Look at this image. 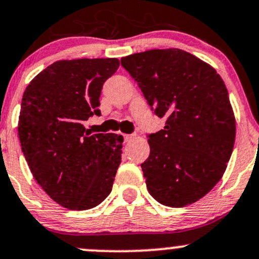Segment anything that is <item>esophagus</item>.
Returning a JSON list of instances; mask_svg holds the SVG:
<instances>
[{"label":"esophagus","mask_w":259,"mask_h":259,"mask_svg":"<svg viewBox=\"0 0 259 259\" xmlns=\"http://www.w3.org/2000/svg\"><path fill=\"white\" fill-rule=\"evenodd\" d=\"M133 139H134V135H129V134L124 135V140H125V142H126V143L132 142Z\"/></svg>","instance_id":"1"}]
</instances>
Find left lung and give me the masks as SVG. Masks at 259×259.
Wrapping results in <instances>:
<instances>
[{
	"label": "left lung",
	"mask_w": 259,
	"mask_h": 259,
	"mask_svg": "<svg viewBox=\"0 0 259 259\" xmlns=\"http://www.w3.org/2000/svg\"><path fill=\"white\" fill-rule=\"evenodd\" d=\"M149 105L165 117L149 135L142 164L148 192L182 208L202 199L222 179L233 151L236 117L215 69L180 49H155L121 59Z\"/></svg>",
	"instance_id": "obj_1"
}]
</instances>
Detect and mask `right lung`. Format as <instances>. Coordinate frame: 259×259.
I'll return each mask as SVG.
<instances>
[{"mask_svg":"<svg viewBox=\"0 0 259 259\" xmlns=\"http://www.w3.org/2000/svg\"><path fill=\"white\" fill-rule=\"evenodd\" d=\"M117 59L59 60L26 88L18 138L33 178L52 200L71 210L100 204L121 163L122 137L94 134L82 122L100 114L106 79Z\"/></svg>","mask_w":259,"mask_h":259,"instance_id":"obj_1","label":"right lung"}]
</instances>
